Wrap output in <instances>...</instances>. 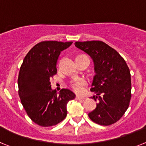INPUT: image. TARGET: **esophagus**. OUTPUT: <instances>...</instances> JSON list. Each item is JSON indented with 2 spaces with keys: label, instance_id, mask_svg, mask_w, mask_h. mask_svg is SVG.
<instances>
[{
  "label": "esophagus",
  "instance_id": "esophagus-1",
  "mask_svg": "<svg viewBox=\"0 0 146 146\" xmlns=\"http://www.w3.org/2000/svg\"><path fill=\"white\" fill-rule=\"evenodd\" d=\"M76 100H84V99H85V97H84V96H76Z\"/></svg>",
  "mask_w": 146,
  "mask_h": 146
}]
</instances>
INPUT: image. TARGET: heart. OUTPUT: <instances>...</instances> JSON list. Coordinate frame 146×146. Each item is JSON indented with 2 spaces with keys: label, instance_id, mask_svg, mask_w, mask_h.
I'll return each instance as SVG.
<instances>
[{
  "label": "heart",
  "instance_id": "obj_1",
  "mask_svg": "<svg viewBox=\"0 0 146 146\" xmlns=\"http://www.w3.org/2000/svg\"><path fill=\"white\" fill-rule=\"evenodd\" d=\"M87 84V82L84 79H75L71 82V87L77 93H81L84 90V87Z\"/></svg>",
  "mask_w": 146,
  "mask_h": 146
}]
</instances>
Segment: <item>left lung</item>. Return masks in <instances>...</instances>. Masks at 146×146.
Wrapping results in <instances>:
<instances>
[{"mask_svg": "<svg viewBox=\"0 0 146 146\" xmlns=\"http://www.w3.org/2000/svg\"><path fill=\"white\" fill-rule=\"evenodd\" d=\"M75 46L90 56L96 73L90 89L95 94L90 98L98 103L88 117L101 125L113 124L129 106L131 97L129 68L119 52L102 41H76Z\"/></svg>", "mask_w": 146, "mask_h": 146, "instance_id": "1", "label": "left lung"}]
</instances>
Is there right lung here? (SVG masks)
<instances>
[{"mask_svg":"<svg viewBox=\"0 0 146 146\" xmlns=\"http://www.w3.org/2000/svg\"><path fill=\"white\" fill-rule=\"evenodd\" d=\"M72 41H41L25 56L18 75V94L29 117L42 127L56 125L67 116V105L76 95L69 89L51 88L60 53Z\"/></svg>","mask_w":146,"mask_h":146,"instance_id":"add662e5","label":"right lung"}]
</instances>
